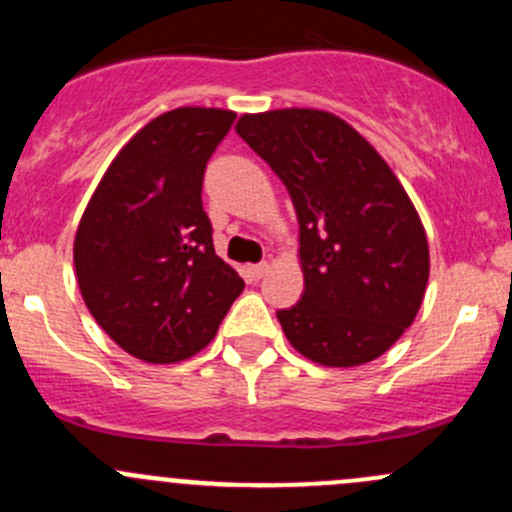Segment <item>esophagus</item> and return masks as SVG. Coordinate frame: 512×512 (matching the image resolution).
I'll return each mask as SVG.
<instances>
[{
    "mask_svg": "<svg viewBox=\"0 0 512 512\" xmlns=\"http://www.w3.org/2000/svg\"><path fill=\"white\" fill-rule=\"evenodd\" d=\"M247 272H250L255 280H260V277H265L267 272H270V265H267V262H260V265H250V267H247Z\"/></svg>",
    "mask_w": 512,
    "mask_h": 512,
    "instance_id": "esophagus-1",
    "label": "esophagus"
}]
</instances>
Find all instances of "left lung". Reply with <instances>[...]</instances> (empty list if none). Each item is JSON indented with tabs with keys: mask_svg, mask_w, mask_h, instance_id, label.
Instances as JSON below:
<instances>
[{
	"mask_svg": "<svg viewBox=\"0 0 512 512\" xmlns=\"http://www.w3.org/2000/svg\"><path fill=\"white\" fill-rule=\"evenodd\" d=\"M237 133L285 183L299 223L304 292L280 309L289 344L324 366L376 359L414 322L428 242L384 158L314 108L242 116Z\"/></svg>",
	"mask_w": 512,
	"mask_h": 512,
	"instance_id": "left-lung-1",
	"label": "left lung"
}]
</instances>
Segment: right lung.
Returning a JSON list of instances; mask_svg holds the SVG:
<instances>
[{
	"label": "right lung",
	"mask_w": 512,
	"mask_h": 512,
	"mask_svg": "<svg viewBox=\"0 0 512 512\" xmlns=\"http://www.w3.org/2000/svg\"><path fill=\"white\" fill-rule=\"evenodd\" d=\"M232 121L220 108L153 118L108 165L76 230L86 307L118 347L151 364L198 354L245 289L215 255L203 210L205 168Z\"/></svg>",
	"instance_id": "right-lung-1"
}]
</instances>
